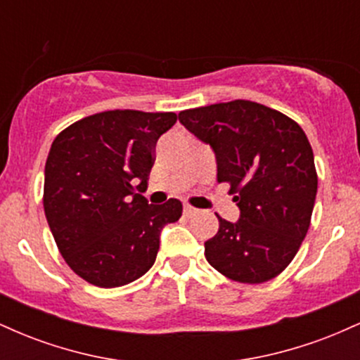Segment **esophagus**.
Instances as JSON below:
<instances>
[{
  "label": "esophagus",
  "instance_id": "esophagus-1",
  "mask_svg": "<svg viewBox=\"0 0 360 360\" xmlns=\"http://www.w3.org/2000/svg\"><path fill=\"white\" fill-rule=\"evenodd\" d=\"M198 210L196 208H193V206H189V205H184V208H183V213H184V217H193L194 213H196Z\"/></svg>",
  "mask_w": 360,
  "mask_h": 360
}]
</instances>
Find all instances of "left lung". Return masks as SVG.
Returning <instances> with one entry per match:
<instances>
[{
    "label": "left lung",
    "instance_id": "8db88e82",
    "mask_svg": "<svg viewBox=\"0 0 360 360\" xmlns=\"http://www.w3.org/2000/svg\"><path fill=\"white\" fill-rule=\"evenodd\" d=\"M179 122L217 159V181L229 183L240 210L205 242L210 266L238 283H266L295 259L315 206V157L303 128L254 101L184 110Z\"/></svg>",
    "mask_w": 360,
    "mask_h": 360
}]
</instances>
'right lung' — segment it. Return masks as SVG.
Returning a JSON list of instances; mask_svg holds the SVG:
<instances>
[{"label": "right lung", "mask_w": 360, "mask_h": 360, "mask_svg": "<svg viewBox=\"0 0 360 360\" xmlns=\"http://www.w3.org/2000/svg\"><path fill=\"white\" fill-rule=\"evenodd\" d=\"M176 113L113 110L72 123L45 162L44 210L62 257L82 279L118 288L154 266L160 232L183 205H148L142 194L155 142Z\"/></svg>", "instance_id": "right-lung-1"}]
</instances>
